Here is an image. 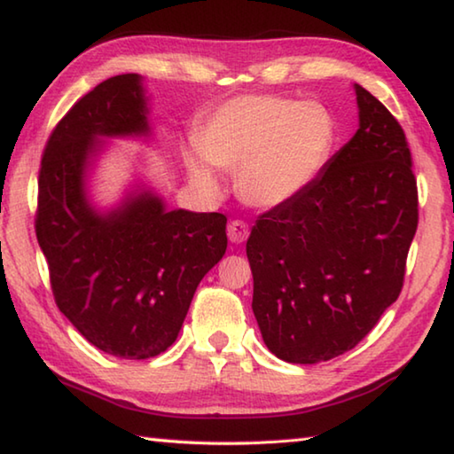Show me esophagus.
Segmentation results:
<instances>
[{"label": "esophagus", "mask_w": 454, "mask_h": 454, "mask_svg": "<svg viewBox=\"0 0 454 454\" xmlns=\"http://www.w3.org/2000/svg\"><path fill=\"white\" fill-rule=\"evenodd\" d=\"M248 234H250V228H248V224H246L244 220H232L228 224V238H230V242H234V244H242L246 238H248Z\"/></svg>", "instance_id": "1"}]
</instances>
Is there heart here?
<instances>
[{
	"label": "heart",
	"instance_id": "b5f03b06",
	"mask_svg": "<svg viewBox=\"0 0 454 454\" xmlns=\"http://www.w3.org/2000/svg\"><path fill=\"white\" fill-rule=\"evenodd\" d=\"M333 142V118L320 104L246 94L212 114L198 137V150L214 166L238 168L236 188L242 200L274 208L309 186L325 166ZM203 159L190 156L192 180L216 192L218 174Z\"/></svg>",
	"mask_w": 454,
	"mask_h": 454
}]
</instances>
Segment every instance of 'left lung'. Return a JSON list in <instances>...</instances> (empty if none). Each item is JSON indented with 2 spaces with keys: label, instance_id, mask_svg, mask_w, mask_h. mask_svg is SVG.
<instances>
[{
  "label": "left lung",
  "instance_id": "obj_1",
  "mask_svg": "<svg viewBox=\"0 0 454 454\" xmlns=\"http://www.w3.org/2000/svg\"><path fill=\"white\" fill-rule=\"evenodd\" d=\"M360 128L318 178L260 214L246 254L268 350L314 364L356 347L403 290L419 226L412 156L398 120L356 86Z\"/></svg>",
  "mask_w": 454,
  "mask_h": 454
}]
</instances>
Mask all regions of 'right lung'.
Segmentation results:
<instances>
[{
	"mask_svg": "<svg viewBox=\"0 0 454 454\" xmlns=\"http://www.w3.org/2000/svg\"><path fill=\"white\" fill-rule=\"evenodd\" d=\"M137 74L106 80L51 129L37 176L35 236L58 309L107 355L158 356L178 336L200 280L224 256L226 216L168 212L145 192L99 216L83 194L98 136L148 134Z\"/></svg>",
	"mask_w": 454,
	"mask_h": 454,
	"instance_id": "right-lung-1",
	"label": "right lung"
}]
</instances>
